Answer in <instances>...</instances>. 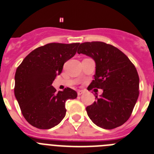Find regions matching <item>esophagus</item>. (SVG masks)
<instances>
[{"mask_svg":"<svg viewBox=\"0 0 154 154\" xmlns=\"http://www.w3.org/2000/svg\"><path fill=\"white\" fill-rule=\"evenodd\" d=\"M84 93V91L83 90H79L78 91V95L79 96H81L82 94Z\"/></svg>","mask_w":154,"mask_h":154,"instance_id":"34e87169","label":"esophagus"}]
</instances>
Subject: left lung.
<instances>
[{
  "instance_id": "left-lung-1",
  "label": "left lung",
  "mask_w": 154,
  "mask_h": 154,
  "mask_svg": "<svg viewBox=\"0 0 154 154\" xmlns=\"http://www.w3.org/2000/svg\"><path fill=\"white\" fill-rule=\"evenodd\" d=\"M77 52L90 57L96 63L95 79L88 90H103L86 107L89 117L103 129L120 126L131 116L139 96L140 79L135 66L117 48L102 42L82 43Z\"/></svg>"
}]
</instances>
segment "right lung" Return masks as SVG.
Listing matches in <instances>:
<instances>
[{"label": "right lung", "mask_w": 154, "mask_h": 154, "mask_svg": "<svg viewBox=\"0 0 154 154\" xmlns=\"http://www.w3.org/2000/svg\"><path fill=\"white\" fill-rule=\"evenodd\" d=\"M79 43H50L29 53L15 72L14 96L22 115L31 126L46 130L57 126L66 113L65 102L77 97L70 88L51 85L64 63L75 55Z\"/></svg>", "instance_id": "right-lung-1"}]
</instances>
